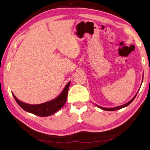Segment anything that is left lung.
Returning <instances> with one entry per match:
<instances>
[{"instance_id": "8db88e82", "label": "left lung", "mask_w": 150, "mask_h": 150, "mask_svg": "<svg viewBox=\"0 0 150 150\" xmlns=\"http://www.w3.org/2000/svg\"><path fill=\"white\" fill-rule=\"evenodd\" d=\"M142 82H143V80H142ZM137 93H137V94L136 95H135L134 97H133V98L131 100H130V101H129L128 102H127L126 104H123V105H122V106H117V107H114V108H104V107H102V106H98V105H97V104H96V106H98V108H101V109H102V110H107V111H112V110H119V109H121V108H124V107H126V106H128L129 104H130L131 102H132L133 100H134V99L135 98V97H136L137 96Z\"/></svg>"}]
</instances>
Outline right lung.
Returning <instances> with one entry per match:
<instances>
[{
  "mask_svg": "<svg viewBox=\"0 0 150 150\" xmlns=\"http://www.w3.org/2000/svg\"><path fill=\"white\" fill-rule=\"evenodd\" d=\"M69 85H70V81L67 83L62 92L58 97L54 98V100H50V101L44 102V103L40 104H35V105H33V104L24 103V102H22L18 100L14 96L13 93L12 94H13L14 99L16 100L18 105L25 111L30 112V113L40 117H47L55 113L60 108H62L63 105L65 104L67 98V93H68Z\"/></svg>",
  "mask_w": 150,
  "mask_h": 150,
  "instance_id": "add662e5",
  "label": "right lung"
}]
</instances>
